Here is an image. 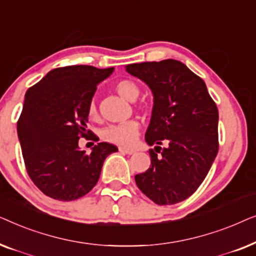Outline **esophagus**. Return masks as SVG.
Returning a JSON list of instances; mask_svg holds the SVG:
<instances>
[{
  "label": "esophagus",
  "mask_w": 256,
  "mask_h": 256,
  "mask_svg": "<svg viewBox=\"0 0 256 256\" xmlns=\"http://www.w3.org/2000/svg\"><path fill=\"white\" fill-rule=\"evenodd\" d=\"M118 152L122 154H127V155H132L135 152V150L130 148H124V146H118Z\"/></svg>",
  "instance_id": "obj_1"
}]
</instances>
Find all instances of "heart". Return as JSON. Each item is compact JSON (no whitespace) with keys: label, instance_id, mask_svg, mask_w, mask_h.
Wrapping results in <instances>:
<instances>
[{"label":"heart","instance_id":"b5f03b06","mask_svg":"<svg viewBox=\"0 0 256 256\" xmlns=\"http://www.w3.org/2000/svg\"><path fill=\"white\" fill-rule=\"evenodd\" d=\"M115 90L124 96V99L129 101H135L138 99L140 94V88L134 82L128 79H122L115 84ZM87 115L90 118L94 120L98 116V107L94 100H90L87 107ZM140 126L138 121L129 120L124 124H110L104 130V138L112 143H116V144L129 146L134 144L140 134Z\"/></svg>","mask_w":256,"mask_h":256}]
</instances>
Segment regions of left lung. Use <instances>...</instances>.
<instances>
[{
	"instance_id": "obj_1",
	"label": "left lung",
	"mask_w": 256,
	"mask_h": 256,
	"mask_svg": "<svg viewBox=\"0 0 256 256\" xmlns=\"http://www.w3.org/2000/svg\"><path fill=\"white\" fill-rule=\"evenodd\" d=\"M127 71L154 94L146 141L156 146L149 150L152 166L135 182L156 204H177L194 194L218 154V108L204 80L174 59L130 64Z\"/></svg>"
}]
</instances>
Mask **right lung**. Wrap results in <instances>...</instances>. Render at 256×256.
I'll list each match as a JSON object with an SVG mask.
<instances>
[{
	"mask_svg": "<svg viewBox=\"0 0 256 256\" xmlns=\"http://www.w3.org/2000/svg\"><path fill=\"white\" fill-rule=\"evenodd\" d=\"M114 68L72 65L54 68L26 93L17 134L26 172L48 197L71 202L88 194L99 180L106 157L118 148L100 142L90 154L79 140L99 138L87 129V107L96 86Z\"/></svg>",
	"mask_w": 256,
	"mask_h": 256,
	"instance_id": "right-lung-1",
	"label": "right lung"
}]
</instances>
